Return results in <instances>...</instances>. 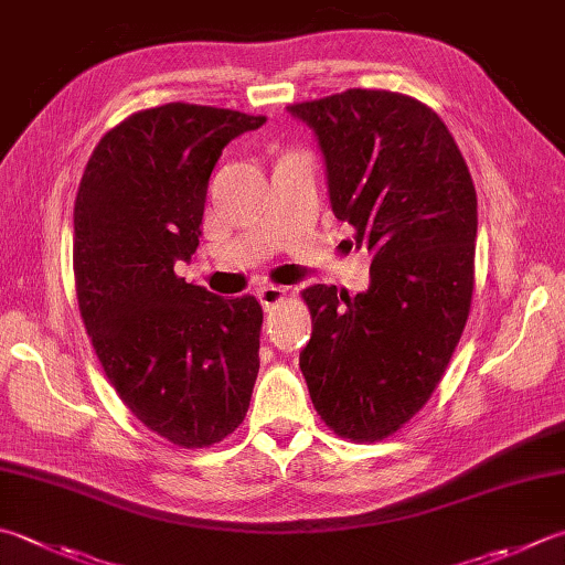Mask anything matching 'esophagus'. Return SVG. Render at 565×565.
<instances>
[{"instance_id": "1", "label": "esophagus", "mask_w": 565, "mask_h": 565, "mask_svg": "<svg viewBox=\"0 0 565 565\" xmlns=\"http://www.w3.org/2000/svg\"><path fill=\"white\" fill-rule=\"evenodd\" d=\"M255 297H258V302L263 305V310H273L275 305H280L285 297H287V287H275V285L260 287V290L255 292Z\"/></svg>"}]
</instances>
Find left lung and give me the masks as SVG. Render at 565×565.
<instances>
[{
	"mask_svg": "<svg viewBox=\"0 0 565 565\" xmlns=\"http://www.w3.org/2000/svg\"><path fill=\"white\" fill-rule=\"evenodd\" d=\"M287 113L315 132L334 216L371 253L364 292H302L312 312L302 376L329 428L381 440L430 398L470 315V169L440 117L408 95L351 88Z\"/></svg>",
	"mask_w": 565,
	"mask_h": 565,
	"instance_id": "left-lung-1",
	"label": "left lung"
}]
</instances>
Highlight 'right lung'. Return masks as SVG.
Returning a JSON list of instances; mask_svg holds the SVG:
<instances>
[{
    "instance_id": "obj_1",
    "label": "right lung",
    "mask_w": 565,
    "mask_h": 565,
    "mask_svg": "<svg viewBox=\"0 0 565 565\" xmlns=\"http://www.w3.org/2000/svg\"><path fill=\"white\" fill-rule=\"evenodd\" d=\"M263 115L167 103L115 125L85 167L73 209V273L105 376L137 420L204 448L246 418L263 310L177 278L201 236L209 177Z\"/></svg>"
}]
</instances>
